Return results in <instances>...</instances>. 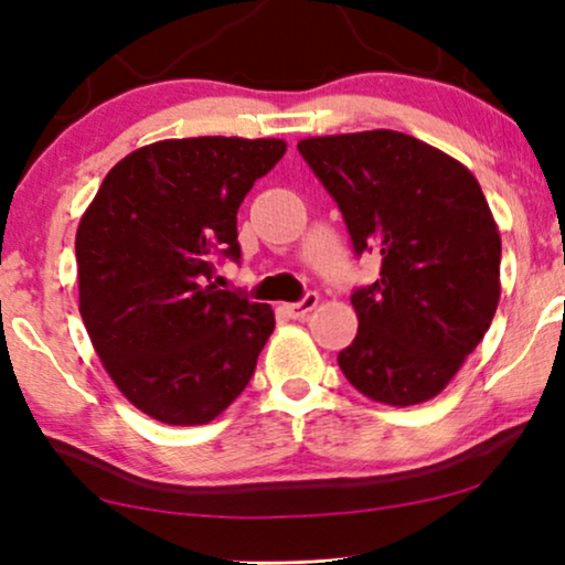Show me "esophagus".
<instances>
[{
  "mask_svg": "<svg viewBox=\"0 0 565 565\" xmlns=\"http://www.w3.org/2000/svg\"><path fill=\"white\" fill-rule=\"evenodd\" d=\"M316 306H319V296H316V292H308V296L300 300V303L285 306V313H288L290 319H306V316L311 313Z\"/></svg>",
  "mask_w": 565,
  "mask_h": 565,
  "instance_id": "obj_1",
  "label": "esophagus"
}]
</instances>
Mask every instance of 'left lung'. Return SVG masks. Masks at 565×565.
<instances>
[{
	"label": "left lung",
	"instance_id": "obj_1",
	"mask_svg": "<svg viewBox=\"0 0 565 565\" xmlns=\"http://www.w3.org/2000/svg\"><path fill=\"white\" fill-rule=\"evenodd\" d=\"M337 200L354 252L381 254V277L352 296L358 337L339 367L362 396L416 406L439 396L491 327L501 236L473 172L398 134L298 141Z\"/></svg>",
	"mask_w": 565,
	"mask_h": 565
}]
</instances>
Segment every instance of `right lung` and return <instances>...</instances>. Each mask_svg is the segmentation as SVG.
I'll use <instances>...</instances> for the list:
<instances>
[{"label": "right lung", "instance_id": "1", "mask_svg": "<svg viewBox=\"0 0 565 565\" xmlns=\"http://www.w3.org/2000/svg\"><path fill=\"white\" fill-rule=\"evenodd\" d=\"M282 138H167L120 159L76 228L79 313L99 362L138 412L172 427L234 404L275 311L215 290L238 259L236 211L282 159Z\"/></svg>", "mask_w": 565, "mask_h": 565}]
</instances>
